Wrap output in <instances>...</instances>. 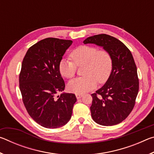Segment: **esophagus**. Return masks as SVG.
I'll list each match as a JSON object with an SVG mask.
<instances>
[{"label":"esophagus","mask_w":154,"mask_h":154,"mask_svg":"<svg viewBox=\"0 0 154 154\" xmlns=\"http://www.w3.org/2000/svg\"><path fill=\"white\" fill-rule=\"evenodd\" d=\"M76 98H77V99H79V98H81L83 96V95L82 94H76Z\"/></svg>","instance_id":"esophagus-1"}]
</instances>
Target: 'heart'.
Here are the masks:
<instances>
[{"instance_id": "1", "label": "heart", "mask_w": 154, "mask_h": 154, "mask_svg": "<svg viewBox=\"0 0 154 154\" xmlns=\"http://www.w3.org/2000/svg\"><path fill=\"white\" fill-rule=\"evenodd\" d=\"M74 62L62 59L59 62L58 70L62 77L70 79L75 76L77 67L82 66L83 77L76 78L68 83V89L75 94H83L94 89L97 82L104 83L110 77L113 60L106 50H98L94 47L81 45L71 53Z\"/></svg>"}]
</instances>
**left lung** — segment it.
Returning a JSON list of instances; mask_svg holds the SVG:
<instances>
[{
    "label": "left lung",
    "instance_id": "8db88e82",
    "mask_svg": "<svg viewBox=\"0 0 154 154\" xmlns=\"http://www.w3.org/2000/svg\"><path fill=\"white\" fill-rule=\"evenodd\" d=\"M83 43L102 47L113 60L110 77L92 94L90 106L93 120L102 126H113L124 121L134 108L139 92L137 69L131 52L118 38L101 34L87 38Z\"/></svg>",
    "mask_w": 154,
    "mask_h": 154
}]
</instances>
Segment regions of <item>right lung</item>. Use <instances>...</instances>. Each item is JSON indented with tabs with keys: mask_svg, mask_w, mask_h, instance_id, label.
<instances>
[{
	"mask_svg": "<svg viewBox=\"0 0 154 154\" xmlns=\"http://www.w3.org/2000/svg\"><path fill=\"white\" fill-rule=\"evenodd\" d=\"M71 40L47 38L28 49L22 64L20 89L28 114L47 128L64 126L71 118L77 101L74 94L64 91V82L58 64Z\"/></svg>",
	"mask_w": 154,
	"mask_h": 154,
	"instance_id": "add662e5",
	"label": "right lung"
}]
</instances>
